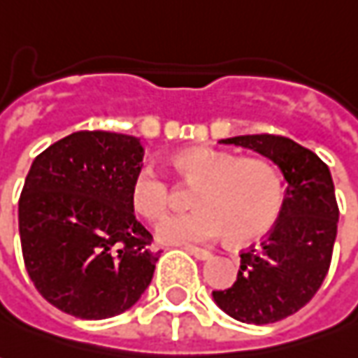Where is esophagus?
I'll list each match as a JSON object with an SVG mask.
<instances>
[{
    "mask_svg": "<svg viewBox=\"0 0 358 358\" xmlns=\"http://www.w3.org/2000/svg\"><path fill=\"white\" fill-rule=\"evenodd\" d=\"M186 252L187 254H192L196 259H209V257H211V252H209V250L197 248V246H186Z\"/></svg>",
    "mask_w": 358,
    "mask_h": 358,
    "instance_id": "obj_1",
    "label": "esophagus"
}]
</instances>
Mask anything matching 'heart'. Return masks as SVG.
I'll list each match as a JSON object with an SVG mask.
<instances>
[{
	"mask_svg": "<svg viewBox=\"0 0 358 358\" xmlns=\"http://www.w3.org/2000/svg\"><path fill=\"white\" fill-rule=\"evenodd\" d=\"M174 166L187 182H199L192 197L197 209L171 215L157 224V238L164 244H203L224 231L236 242H248L269 231L281 211L283 184L267 161L196 147L176 155ZM171 203L169 178L153 166H143L131 182L134 209L157 221Z\"/></svg>",
	"mask_w": 358,
	"mask_h": 358,
	"instance_id": "1",
	"label": "heart"
}]
</instances>
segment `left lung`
Here are the masks:
<instances>
[{"mask_svg":"<svg viewBox=\"0 0 358 358\" xmlns=\"http://www.w3.org/2000/svg\"><path fill=\"white\" fill-rule=\"evenodd\" d=\"M273 161L287 182L279 219L259 246L240 254L236 281L213 291L217 306L244 324H273L312 301L326 279L337 236L339 207L327 164L283 136L221 139Z\"/></svg>","mask_w":358,"mask_h":358,"instance_id":"1","label":"left lung"}]
</instances>
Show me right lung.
Here are the masks:
<instances>
[{
  "instance_id": "right-lung-1",
  "label": "right lung",
  "mask_w": 358,
  "mask_h": 358,
  "mask_svg": "<svg viewBox=\"0 0 358 358\" xmlns=\"http://www.w3.org/2000/svg\"><path fill=\"white\" fill-rule=\"evenodd\" d=\"M143 166L139 139L75 131L34 159L19 199V234L31 281L46 301L81 320L131 308L161 252L137 221L131 182Z\"/></svg>"
}]
</instances>
